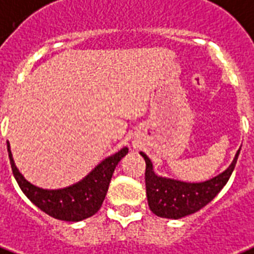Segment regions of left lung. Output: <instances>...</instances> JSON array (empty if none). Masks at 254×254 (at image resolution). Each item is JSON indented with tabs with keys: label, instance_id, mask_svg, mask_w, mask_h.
Returning <instances> with one entry per match:
<instances>
[{
	"label": "left lung",
	"instance_id": "left-lung-1",
	"mask_svg": "<svg viewBox=\"0 0 254 254\" xmlns=\"http://www.w3.org/2000/svg\"><path fill=\"white\" fill-rule=\"evenodd\" d=\"M240 149L227 170L216 175L215 178L200 183L182 182L155 174L151 159L144 152H140L145 160V190L149 209L159 217L172 220L182 219L200 211L216 197L228 183L235 170Z\"/></svg>",
	"mask_w": 254,
	"mask_h": 254
}]
</instances>
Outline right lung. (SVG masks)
<instances>
[{
	"mask_svg": "<svg viewBox=\"0 0 254 254\" xmlns=\"http://www.w3.org/2000/svg\"><path fill=\"white\" fill-rule=\"evenodd\" d=\"M7 152L13 175L27 198L41 211L54 219L76 223L91 217L99 211L109 190L115 167L121 162V159L127 155L128 148L123 147L114 155L103 159L82 180L58 190H46L27 182L15 166L9 141Z\"/></svg>",
	"mask_w": 254,
	"mask_h": 254,
	"instance_id": "right-lung-1",
	"label": "right lung"
}]
</instances>
